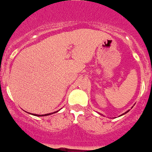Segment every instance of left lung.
<instances>
[{
    "label": "left lung",
    "mask_w": 152,
    "mask_h": 152,
    "mask_svg": "<svg viewBox=\"0 0 152 152\" xmlns=\"http://www.w3.org/2000/svg\"><path fill=\"white\" fill-rule=\"evenodd\" d=\"M129 112V110L126 111V112H124V113H123V114H122V115H125V114H126V113H127V112Z\"/></svg>",
    "instance_id": "1"
}]
</instances>
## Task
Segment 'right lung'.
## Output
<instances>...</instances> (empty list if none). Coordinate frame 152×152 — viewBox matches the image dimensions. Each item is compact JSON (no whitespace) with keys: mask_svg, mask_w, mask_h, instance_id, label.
<instances>
[{"mask_svg":"<svg viewBox=\"0 0 152 152\" xmlns=\"http://www.w3.org/2000/svg\"><path fill=\"white\" fill-rule=\"evenodd\" d=\"M58 111H56V112H52V113H48V114H45V115H37V114H32V115H35V116H47V115H49L56 113V112H58ZM29 114H31V113H29Z\"/></svg>","mask_w":152,"mask_h":152,"instance_id":"add662e5","label":"right lung"}]
</instances>
